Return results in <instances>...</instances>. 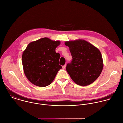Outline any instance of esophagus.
<instances>
[{
  "instance_id": "1",
  "label": "esophagus",
  "mask_w": 123,
  "mask_h": 123,
  "mask_svg": "<svg viewBox=\"0 0 123 123\" xmlns=\"http://www.w3.org/2000/svg\"><path fill=\"white\" fill-rule=\"evenodd\" d=\"M66 64H65V65H64V66H62V68H63V69H65V68H66Z\"/></svg>"
}]
</instances>
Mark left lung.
Here are the masks:
<instances>
[{
	"mask_svg": "<svg viewBox=\"0 0 123 123\" xmlns=\"http://www.w3.org/2000/svg\"><path fill=\"white\" fill-rule=\"evenodd\" d=\"M69 47L72 60L66 67L67 72L78 85L92 84L100 75L103 61L100 51L88 42L79 40L65 42Z\"/></svg>",
	"mask_w": 123,
	"mask_h": 123,
	"instance_id": "left-lung-1",
	"label": "left lung"
}]
</instances>
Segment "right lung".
Instances as JSON below:
<instances>
[{
    "label": "right lung",
    "mask_w": 123,
    "mask_h": 123,
    "mask_svg": "<svg viewBox=\"0 0 123 123\" xmlns=\"http://www.w3.org/2000/svg\"><path fill=\"white\" fill-rule=\"evenodd\" d=\"M59 44V41L43 38L28 45L23 53L22 62L24 74L31 83L44 87L54 80L62 68L59 64L60 55L55 52Z\"/></svg>",
    "instance_id": "add662e5"
}]
</instances>
